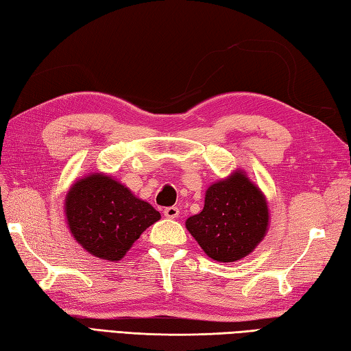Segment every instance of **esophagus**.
Listing matches in <instances>:
<instances>
[{
    "label": "esophagus",
    "instance_id": "1",
    "mask_svg": "<svg viewBox=\"0 0 351 351\" xmlns=\"http://www.w3.org/2000/svg\"><path fill=\"white\" fill-rule=\"evenodd\" d=\"M163 215H165L167 218L176 219L178 215H180V210H178V207H176V206L165 207V209H163Z\"/></svg>",
    "mask_w": 351,
    "mask_h": 351
}]
</instances>
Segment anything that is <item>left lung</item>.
Wrapping results in <instances>:
<instances>
[{"instance_id":"8db88e82","label":"left lung","mask_w":351,"mask_h":351,"mask_svg":"<svg viewBox=\"0 0 351 351\" xmlns=\"http://www.w3.org/2000/svg\"><path fill=\"white\" fill-rule=\"evenodd\" d=\"M268 203L244 171H234L206 191L204 207L186 228L217 262H236L259 245L268 230Z\"/></svg>"}]
</instances>
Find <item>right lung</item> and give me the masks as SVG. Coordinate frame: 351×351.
Here are the masks:
<instances>
[{
  "mask_svg": "<svg viewBox=\"0 0 351 351\" xmlns=\"http://www.w3.org/2000/svg\"><path fill=\"white\" fill-rule=\"evenodd\" d=\"M65 215L71 234L86 252L103 261H121L160 213L113 177L84 176L68 191Z\"/></svg>",
  "mask_w": 351,
  "mask_h": 351,
  "instance_id": "add662e5",
  "label": "right lung"
}]
</instances>
